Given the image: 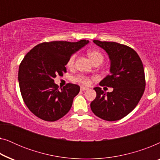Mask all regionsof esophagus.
I'll use <instances>...</instances> for the list:
<instances>
[{"mask_svg": "<svg viewBox=\"0 0 160 160\" xmlns=\"http://www.w3.org/2000/svg\"><path fill=\"white\" fill-rule=\"evenodd\" d=\"M89 88L88 87H81V90L82 91H85L87 90V89H88Z\"/></svg>", "mask_w": 160, "mask_h": 160, "instance_id": "1", "label": "esophagus"}]
</instances>
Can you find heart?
Returning a JSON list of instances; mask_svg holds the SVG:
<instances>
[{"instance_id":"obj_1","label":"heart","mask_w":160,"mask_h":160,"mask_svg":"<svg viewBox=\"0 0 160 160\" xmlns=\"http://www.w3.org/2000/svg\"><path fill=\"white\" fill-rule=\"evenodd\" d=\"M87 54H88V56L89 57V58H90V60L93 63L97 62V61L102 62V60H103V56H102V53L97 49L89 50L88 52H87ZM75 59H76V55L75 54H73V55H72L71 58L68 59V60L67 66L69 68L73 66L74 64V61H75ZM75 80L76 82L82 83V84H89V82H90L89 78L85 76H78V77H76L75 78Z\"/></svg>"}]
</instances>
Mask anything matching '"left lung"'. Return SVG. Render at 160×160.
Listing matches in <instances>:
<instances>
[{
    "instance_id": "obj_1",
    "label": "left lung",
    "mask_w": 160,
    "mask_h": 160,
    "mask_svg": "<svg viewBox=\"0 0 160 160\" xmlns=\"http://www.w3.org/2000/svg\"><path fill=\"white\" fill-rule=\"evenodd\" d=\"M103 49L111 62L110 74L100 82V86L112 87L105 93L95 87V99L91 102L92 112L106 121H117L129 114L138 103L145 90L143 65L137 52L126 45L94 40Z\"/></svg>"
}]
</instances>
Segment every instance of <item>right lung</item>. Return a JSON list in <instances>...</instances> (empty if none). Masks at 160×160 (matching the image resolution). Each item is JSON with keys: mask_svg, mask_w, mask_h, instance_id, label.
Wrapping results in <instances>:
<instances>
[{"mask_svg": "<svg viewBox=\"0 0 160 160\" xmlns=\"http://www.w3.org/2000/svg\"><path fill=\"white\" fill-rule=\"evenodd\" d=\"M87 43L86 40L44 42L25 56L19 67V88L25 105L37 117L54 122L70 111L80 87L69 83L59 90L54 78L66 72L68 59Z\"/></svg>", "mask_w": 160, "mask_h": 160, "instance_id": "1", "label": "right lung"}]
</instances>
